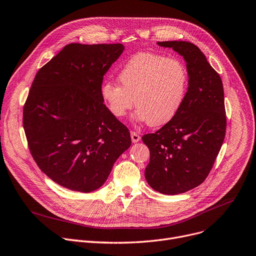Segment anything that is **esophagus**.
Segmentation results:
<instances>
[{
  "label": "esophagus",
  "mask_w": 256,
  "mask_h": 256,
  "mask_svg": "<svg viewBox=\"0 0 256 256\" xmlns=\"http://www.w3.org/2000/svg\"><path fill=\"white\" fill-rule=\"evenodd\" d=\"M130 138H132V143H136V142H138L141 140V136H140V134L138 132H130Z\"/></svg>",
  "instance_id": "esophagus-1"
}]
</instances>
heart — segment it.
<instances>
[{
	"instance_id": "1",
	"label": "heart",
	"mask_w": 256,
	"mask_h": 256,
	"mask_svg": "<svg viewBox=\"0 0 256 256\" xmlns=\"http://www.w3.org/2000/svg\"><path fill=\"white\" fill-rule=\"evenodd\" d=\"M120 84L105 82L101 96L115 118L132 107L134 118L152 126L168 122L182 105L189 84L184 63L156 53H138L130 58L118 74Z\"/></svg>"
}]
</instances>
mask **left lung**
<instances>
[{"mask_svg": "<svg viewBox=\"0 0 256 256\" xmlns=\"http://www.w3.org/2000/svg\"><path fill=\"white\" fill-rule=\"evenodd\" d=\"M184 57L189 86L174 118L142 140L150 150L145 178L166 195L194 189L210 172L224 143L226 128L222 82L200 49L190 42H158Z\"/></svg>", "mask_w": 256, "mask_h": 256, "instance_id": "8db88e82", "label": "left lung"}]
</instances>
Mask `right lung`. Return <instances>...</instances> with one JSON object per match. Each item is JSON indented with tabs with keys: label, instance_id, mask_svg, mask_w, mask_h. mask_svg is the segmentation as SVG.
I'll return each instance as SVG.
<instances>
[{
	"label": "right lung",
	"instance_id": "1",
	"mask_svg": "<svg viewBox=\"0 0 256 256\" xmlns=\"http://www.w3.org/2000/svg\"><path fill=\"white\" fill-rule=\"evenodd\" d=\"M122 44H69L38 72L23 108L30 151L40 170L72 191L99 189L130 148L128 128L101 96Z\"/></svg>",
	"mask_w": 256,
	"mask_h": 256
}]
</instances>
